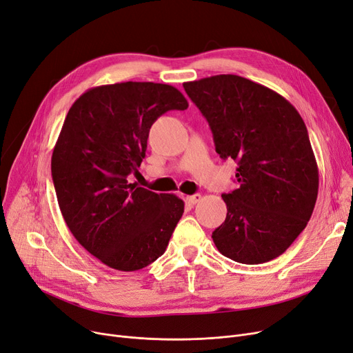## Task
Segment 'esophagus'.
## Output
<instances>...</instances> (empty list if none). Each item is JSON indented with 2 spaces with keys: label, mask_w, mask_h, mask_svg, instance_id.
Segmentation results:
<instances>
[{
  "label": "esophagus",
  "mask_w": 353,
  "mask_h": 353,
  "mask_svg": "<svg viewBox=\"0 0 353 353\" xmlns=\"http://www.w3.org/2000/svg\"><path fill=\"white\" fill-rule=\"evenodd\" d=\"M201 199H202V196L199 194V193H196V194H190V196H188V197H186V201H188L190 205H196V203L201 202Z\"/></svg>",
  "instance_id": "esophagus-1"
}]
</instances>
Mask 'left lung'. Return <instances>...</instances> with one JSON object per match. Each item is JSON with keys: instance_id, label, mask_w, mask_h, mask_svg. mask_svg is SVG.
Wrapping results in <instances>:
<instances>
[{"instance_id": "8db88e82", "label": "left lung", "mask_w": 353, "mask_h": 353, "mask_svg": "<svg viewBox=\"0 0 353 353\" xmlns=\"http://www.w3.org/2000/svg\"><path fill=\"white\" fill-rule=\"evenodd\" d=\"M208 119L222 159L238 161L239 188L223 194L226 219L212 238L241 264L281 255L310 221L319 168L304 121L277 92L238 74L183 83Z\"/></svg>"}]
</instances>
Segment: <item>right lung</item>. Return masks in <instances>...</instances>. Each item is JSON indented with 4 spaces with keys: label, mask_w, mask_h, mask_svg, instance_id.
Instances as JSON below:
<instances>
[{
    "label": "right lung",
    "mask_w": 353,
    "mask_h": 353,
    "mask_svg": "<svg viewBox=\"0 0 353 353\" xmlns=\"http://www.w3.org/2000/svg\"><path fill=\"white\" fill-rule=\"evenodd\" d=\"M188 106L179 89L154 82L90 88L70 106L52 156L56 196L76 241L105 265L137 271L164 254L185 202L127 177L145 157L152 122Z\"/></svg>",
    "instance_id": "1"
}]
</instances>
